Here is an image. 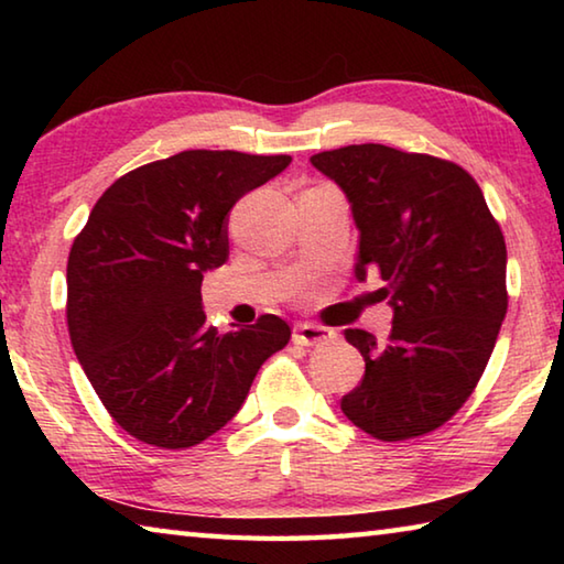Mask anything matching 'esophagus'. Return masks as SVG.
Returning <instances> with one entry per match:
<instances>
[{
	"mask_svg": "<svg viewBox=\"0 0 564 564\" xmlns=\"http://www.w3.org/2000/svg\"><path fill=\"white\" fill-rule=\"evenodd\" d=\"M333 330L323 326H313V323H295L293 326V343L299 346H316V343L330 340Z\"/></svg>",
	"mask_w": 564,
	"mask_h": 564,
	"instance_id": "1",
	"label": "esophagus"
}]
</instances>
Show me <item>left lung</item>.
Segmentation results:
<instances>
[{
	"label": "left lung",
	"mask_w": 564,
	"mask_h": 564,
	"mask_svg": "<svg viewBox=\"0 0 564 564\" xmlns=\"http://www.w3.org/2000/svg\"><path fill=\"white\" fill-rule=\"evenodd\" d=\"M346 194L360 231L356 279L378 271L393 308L386 343L348 328L366 376L340 410L378 441L451 420L480 380L508 313V248L480 186L453 161L383 144L311 156Z\"/></svg>",
	"instance_id": "obj_1"
}]
</instances>
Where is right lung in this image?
<instances>
[{
  "mask_svg": "<svg viewBox=\"0 0 564 564\" xmlns=\"http://www.w3.org/2000/svg\"><path fill=\"white\" fill-rule=\"evenodd\" d=\"M291 156L181 151L104 191L66 263V323L104 408L129 435L178 451L241 410L289 323L206 326L202 281L228 259V212Z\"/></svg>",
  "mask_w": 564,
  "mask_h": 564,
  "instance_id": "1",
  "label": "right lung"
}]
</instances>
